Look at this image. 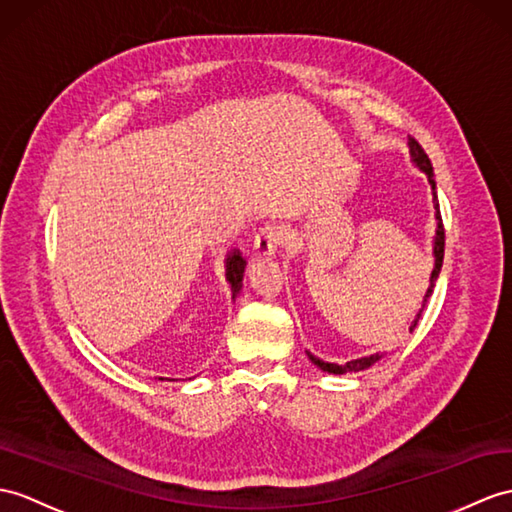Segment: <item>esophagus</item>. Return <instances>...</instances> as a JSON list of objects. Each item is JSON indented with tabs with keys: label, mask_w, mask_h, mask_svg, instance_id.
<instances>
[{
	"label": "esophagus",
	"mask_w": 512,
	"mask_h": 512,
	"mask_svg": "<svg viewBox=\"0 0 512 512\" xmlns=\"http://www.w3.org/2000/svg\"><path fill=\"white\" fill-rule=\"evenodd\" d=\"M285 240V231L283 227H277V224H266L264 229H259L255 235V244L253 251L257 257H272L277 253V248Z\"/></svg>",
	"instance_id": "obj_1"
}]
</instances>
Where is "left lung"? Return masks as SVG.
Returning <instances> with one entry per match:
<instances>
[{
    "label": "left lung",
    "instance_id": "left-lung-1",
    "mask_svg": "<svg viewBox=\"0 0 512 512\" xmlns=\"http://www.w3.org/2000/svg\"><path fill=\"white\" fill-rule=\"evenodd\" d=\"M408 146H410V159L412 163L417 165V168L421 172H425L427 181H430L432 185V194H434V209H436V235H434V242H432V255H434V268H432V275H430V285H427L425 290V296H423V303H421V310L417 312V316H414L412 325H410V331L417 327L419 318H421V312L423 307L427 303V299H430L432 292H434V285H436V279L438 275H441V268H443V255H445V229H443V220H441V209H438V198H436V181H434V170H432V161L427 159L425 150L419 146L417 139L408 137ZM386 353H373V355H364V358H358V360H349L344 364H336V362H325L316 358V355H312L310 351H307V358H310L320 371L325 373H331V375H344V373H358V371H366V368H371L375 362H379L384 358Z\"/></svg>",
    "mask_w": 512,
    "mask_h": 512
}]
</instances>
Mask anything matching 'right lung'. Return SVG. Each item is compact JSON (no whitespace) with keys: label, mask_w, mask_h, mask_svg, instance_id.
I'll use <instances>...</instances> for the list:
<instances>
[{"label":"right lung","mask_w":512,"mask_h":512,"mask_svg":"<svg viewBox=\"0 0 512 512\" xmlns=\"http://www.w3.org/2000/svg\"><path fill=\"white\" fill-rule=\"evenodd\" d=\"M244 270H246V259L242 253L233 248L231 253H227V259H224V277H227V283L231 285V299L235 301L237 294L242 290V281H244ZM165 379V377H159Z\"/></svg>","instance_id":"right-lung-1"}]
</instances>
